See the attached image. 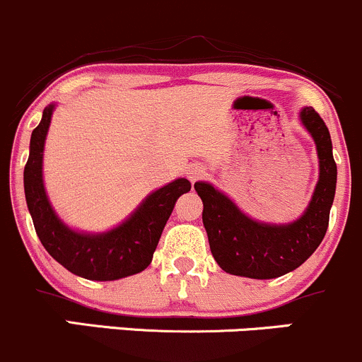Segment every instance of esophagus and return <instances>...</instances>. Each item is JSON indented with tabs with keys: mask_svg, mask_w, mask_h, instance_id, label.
<instances>
[{
	"mask_svg": "<svg viewBox=\"0 0 362 362\" xmlns=\"http://www.w3.org/2000/svg\"><path fill=\"white\" fill-rule=\"evenodd\" d=\"M206 175V168L202 165H190L189 166V170H187V177H189V180L192 182H197V180H201L202 177H204Z\"/></svg>",
	"mask_w": 362,
	"mask_h": 362,
	"instance_id": "34e87169",
	"label": "esophagus"
}]
</instances>
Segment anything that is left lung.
I'll list each match as a JSON object with an SVG mask.
<instances>
[{"instance_id": "1", "label": "left lung", "mask_w": 362, "mask_h": 362, "mask_svg": "<svg viewBox=\"0 0 362 362\" xmlns=\"http://www.w3.org/2000/svg\"><path fill=\"white\" fill-rule=\"evenodd\" d=\"M299 120L313 137L320 175L308 208L288 223H266L245 214L225 192L209 182H196L202 199V223L218 266L230 275L269 280L293 272L316 251L328 228L337 189L328 127L311 106L299 111Z\"/></svg>"}]
</instances>
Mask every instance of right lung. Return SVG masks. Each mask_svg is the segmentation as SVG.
I'll list each match as a JSON object with an SVG mask.
<instances>
[{"label":"right lung","instance_id":"add662e5","mask_svg":"<svg viewBox=\"0 0 362 362\" xmlns=\"http://www.w3.org/2000/svg\"><path fill=\"white\" fill-rule=\"evenodd\" d=\"M54 108L57 103L47 105L41 122L33 130L29 160L23 170L27 208L39 240L63 268L87 280L111 281L144 272L153 261L175 201L189 192L190 182L187 178H175L153 190L122 223L106 232L71 228L51 206L42 178L45 142Z\"/></svg>","mask_w":362,"mask_h":362}]
</instances>
